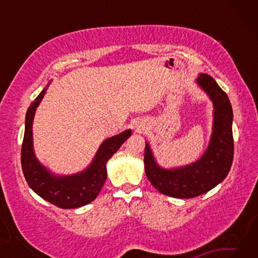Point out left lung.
Segmentation results:
<instances>
[{
  "label": "left lung",
  "mask_w": 258,
  "mask_h": 258,
  "mask_svg": "<svg viewBox=\"0 0 258 258\" xmlns=\"http://www.w3.org/2000/svg\"><path fill=\"white\" fill-rule=\"evenodd\" d=\"M198 84L214 103L213 134L208 149L196 163L177 169H164L156 164L149 145L145 148V169L160 194L174 198H195L224 180L233 160V112L230 100L212 76L200 74Z\"/></svg>",
  "instance_id": "8db88e82"
}]
</instances>
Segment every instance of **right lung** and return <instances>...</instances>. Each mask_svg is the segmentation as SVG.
I'll list each match as a JSON object with an SVG mask.
<instances>
[{"instance_id": "right-lung-1", "label": "right lung", "mask_w": 258, "mask_h": 258, "mask_svg": "<svg viewBox=\"0 0 258 258\" xmlns=\"http://www.w3.org/2000/svg\"><path fill=\"white\" fill-rule=\"evenodd\" d=\"M47 89V87H46ZM46 89L30 104L25 121V134L21 146V167L28 185L46 202L56 207L77 208L97 198L107 178V161L128 139L131 130L109 138L99 148L92 164L86 171L71 176H54L42 166L33 151L32 124L36 107L45 94Z\"/></svg>"}]
</instances>
